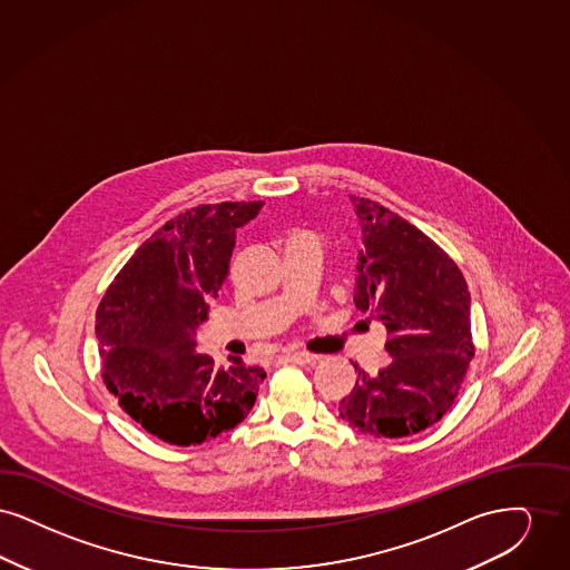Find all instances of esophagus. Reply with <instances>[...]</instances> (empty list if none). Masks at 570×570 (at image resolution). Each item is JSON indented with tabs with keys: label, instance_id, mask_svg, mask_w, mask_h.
<instances>
[{
	"label": "esophagus",
	"instance_id": "obj_1",
	"mask_svg": "<svg viewBox=\"0 0 570 570\" xmlns=\"http://www.w3.org/2000/svg\"><path fill=\"white\" fill-rule=\"evenodd\" d=\"M283 360H287V362H292V364L304 366V364L315 362L317 355H311V353H306V351H287V353H283Z\"/></svg>",
	"mask_w": 570,
	"mask_h": 570
}]
</instances>
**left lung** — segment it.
<instances>
[{
  "label": "left lung",
  "mask_w": 570,
  "mask_h": 570,
  "mask_svg": "<svg viewBox=\"0 0 570 570\" xmlns=\"http://www.w3.org/2000/svg\"><path fill=\"white\" fill-rule=\"evenodd\" d=\"M351 198L362 227L353 302L387 330V366L341 400L348 425L400 439L434 425L451 409L474 347L471 292L445 250L379 202Z\"/></svg>",
  "instance_id": "obj_1"
}]
</instances>
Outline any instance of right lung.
<instances>
[{
    "instance_id": "add662e5",
    "label": "right lung",
    "mask_w": 570,
    "mask_h": 570,
    "mask_svg": "<svg viewBox=\"0 0 570 570\" xmlns=\"http://www.w3.org/2000/svg\"><path fill=\"white\" fill-rule=\"evenodd\" d=\"M264 202L191 208L157 229L117 274L98 308L101 376L125 413L170 445H199L245 420L266 372L196 351L236 247Z\"/></svg>"
}]
</instances>
